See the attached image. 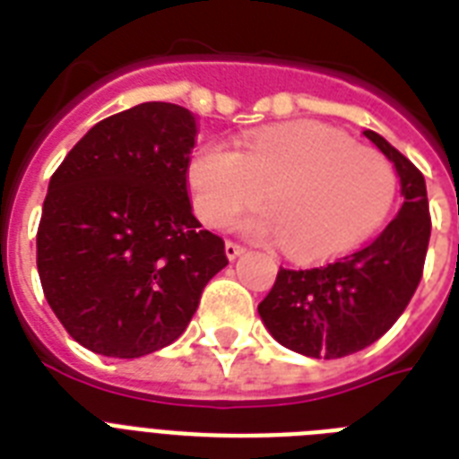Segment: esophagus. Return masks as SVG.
<instances>
[{
	"label": "esophagus",
	"instance_id": "1",
	"mask_svg": "<svg viewBox=\"0 0 459 459\" xmlns=\"http://www.w3.org/2000/svg\"><path fill=\"white\" fill-rule=\"evenodd\" d=\"M245 252V247L240 243H233V240H226V257L236 259Z\"/></svg>",
	"mask_w": 459,
	"mask_h": 459
}]
</instances>
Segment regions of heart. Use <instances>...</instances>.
I'll list each match as a JSON object with an SVG mask.
<instances>
[{
	"label": "heart",
	"instance_id": "obj_1",
	"mask_svg": "<svg viewBox=\"0 0 459 459\" xmlns=\"http://www.w3.org/2000/svg\"><path fill=\"white\" fill-rule=\"evenodd\" d=\"M195 212L207 226H226L264 197L243 229L281 238L298 259H326L352 250L388 219L398 197L395 166L338 128L298 121L255 133L240 152L212 143L190 159Z\"/></svg>",
	"mask_w": 459,
	"mask_h": 459
}]
</instances>
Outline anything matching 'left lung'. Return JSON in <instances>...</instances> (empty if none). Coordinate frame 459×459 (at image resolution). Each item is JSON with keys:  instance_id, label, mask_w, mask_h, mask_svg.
<instances>
[{"instance_id": "left-lung-1", "label": "left lung", "mask_w": 459, "mask_h": 459, "mask_svg": "<svg viewBox=\"0 0 459 459\" xmlns=\"http://www.w3.org/2000/svg\"><path fill=\"white\" fill-rule=\"evenodd\" d=\"M364 135L395 164L403 209L359 250L321 266H281L257 307L281 345L316 359H338L377 342L405 312L424 273L431 236L424 176L378 133Z\"/></svg>"}]
</instances>
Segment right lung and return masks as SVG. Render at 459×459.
I'll use <instances>...</instances> for the list:
<instances>
[{
    "label": "right lung",
    "mask_w": 459,
    "mask_h": 459,
    "mask_svg": "<svg viewBox=\"0 0 459 459\" xmlns=\"http://www.w3.org/2000/svg\"><path fill=\"white\" fill-rule=\"evenodd\" d=\"M195 133L186 107L138 104L92 126L49 180L39 283L61 326L97 355L171 345L229 264L187 197Z\"/></svg>",
    "instance_id": "add662e5"
}]
</instances>
